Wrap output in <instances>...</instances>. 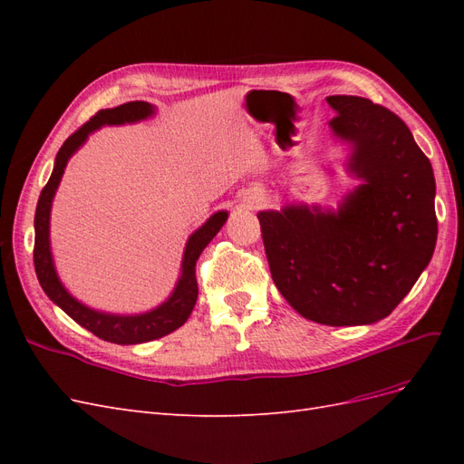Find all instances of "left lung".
<instances>
[{"mask_svg": "<svg viewBox=\"0 0 464 464\" xmlns=\"http://www.w3.org/2000/svg\"><path fill=\"white\" fill-rule=\"evenodd\" d=\"M333 131L354 145L350 170L363 184L336 213L263 210L266 261L278 292L323 325L387 317L428 266L435 240V179L406 123L368 98L334 94Z\"/></svg>", "mask_w": 464, "mask_h": 464, "instance_id": "obj_1", "label": "left lung"}]
</instances>
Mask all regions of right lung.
Returning a JSON list of instances; mask_svg holds the SVG:
<instances>
[{
	"label": "right lung",
	"instance_id": "right-lung-1",
	"mask_svg": "<svg viewBox=\"0 0 464 464\" xmlns=\"http://www.w3.org/2000/svg\"><path fill=\"white\" fill-rule=\"evenodd\" d=\"M152 114V106L145 101H133L125 102L118 108L101 110L87 121L82 123L81 128L65 139L62 145L58 157H55L53 172L48 179V184L42 188V193L38 198L36 205V215H34V269L38 283L48 294V298L58 304L62 310L77 321L79 325L96 334L98 339L116 343V344H139V343H149L154 339H160V336L176 331L178 327L184 325L188 321L189 314L193 312V305L198 302V276H195V263H198L203 249L208 246V242L218 234L222 224L227 222L228 215L220 210V213L210 217L203 227L195 232L186 246L184 263H181V276L178 280V286L174 294L168 298L160 307L152 310L143 315H108L94 312L91 307L82 305L75 298L67 294V290L62 286L58 275H55L52 254H50V207L53 193L60 186V179L63 176V168L69 160V157L85 143L91 131L98 130L101 125H120V123H130L143 120Z\"/></svg>",
	"mask_w": 464,
	"mask_h": 464
}]
</instances>
